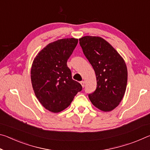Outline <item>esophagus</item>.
Masks as SVG:
<instances>
[{
	"label": "esophagus",
	"mask_w": 150,
	"mask_h": 150,
	"mask_svg": "<svg viewBox=\"0 0 150 150\" xmlns=\"http://www.w3.org/2000/svg\"><path fill=\"white\" fill-rule=\"evenodd\" d=\"M81 86H82L83 87H85V81H81Z\"/></svg>",
	"instance_id": "34e87169"
}]
</instances>
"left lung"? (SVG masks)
Returning a JSON list of instances; mask_svg holds the SVG:
<instances>
[{"label":"left lung","instance_id":"obj_1","mask_svg":"<svg viewBox=\"0 0 150 150\" xmlns=\"http://www.w3.org/2000/svg\"><path fill=\"white\" fill-rule=\"evenodd\" d=\"M79 44L96 74V88L88 98L100 110H113L120 104L126 91L128 71L125 62L102 38L84 36L79 39Z\"/></svg>","mask_w":150,"mask_h":150}]
</instances>
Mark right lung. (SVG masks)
<instances>
[{
    "label": "right lung",
    "instance_id": "obj_1",
    "mask_svg": "<svg viewBox=\"0 0 150 150\" xmlns=\"http://www.w3.org/2000/svg\"><path fill=\"white\" fill-rule=\"evenodd\" d=\"M78 43L65 38L50 43L33 62L31 80L35 95L42 106L59 112L70 105L82 86L71 77L67 62Z\"/></svg>",
    "mask_w": 150,
    "mask_h": 150
}]
</instances>
